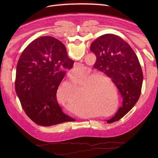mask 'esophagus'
<instances>
[{
	"instance_id": "esophagus-1",
	"label": "esophagus",
	"mask_w": 158,
	"mask_h": 158,
	"mask_svg": "<svg viewBox=\"0 0 158 158\" xmlns=\"http://www.w3.org/2000/svg\"><path fill=\"white\" fill-rule=\"evenodd\" d=\"M79 66V64H77V63H76V64H74V67H77ZM82 118V117H81Z\"/></svg>"
}]
</instances>
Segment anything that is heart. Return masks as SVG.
I'll use <instances>...</instances> for the list:
<instances>
[{"label": "heart", "mask_w": 158, "mask_h": 158, "mask_svg": "<svg viewBox=\"0 0 158 158\" xmlns=\"http://www.w3.org/2000/svg\"><path fill=\"white\" fill-rule=\"evenodd\" d=\"M75 71H79V69H76ZM98 78V74H96L91 69L85 68L79 74L71 75L69 79V84L74 88L81 85L82 100L96 110L98 109L99 104L101 106V104H107V99H99V98L98 81H97ZM57 98L60 104L64 105V107L70 111L76 110L79 108L77 99L79 102L80 107L81 109L83 107L79 93L74 92L73 88L66 85H63L59 88Z\"/></svg>", "instance_id": "b5f03b06"}]
</instances>
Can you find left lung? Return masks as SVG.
Returning a JSON list of instances; mask_svg holds the SVG:
<instances>
[{
	"instance_id": "8db88e82",
	"label": "left lung",
	"mask_w": 158,
	"mask_h": 158,
	"mask_svg": "<svg viewBox=\"0 0 158 158\" xmlns=\"http://www.w3.org/2000/svg\"><path fill=\"white\" fill-rule=\"evenodd\" d=\"M90 49L96 56L94 67L111 79L123 99L122 106L107 123L119 121L136 104L141 95L143 75L138 58L125 40L112 34L97 38Z\"/></svg>"
}]
</instances>
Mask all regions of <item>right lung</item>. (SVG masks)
<instances>
[{"mask_svg":"<svg viewBox=\"0 0 158 158\" xmlns=\"http://www.w3.org/2000/svg\"><path fill=\"white\" fill-rule=\"evenodd\" d=\"M74 61L64 45L50 36L39 37L22 52L17 65L15 91L27 116L42 126L75 119L65 114L56 98L58 87Z\"/></svg>","mask_w":158,"mask_h":158,"instance_id":"add662e5","label":"right lung"}]
</instances>
